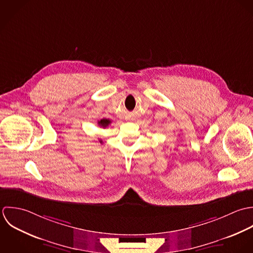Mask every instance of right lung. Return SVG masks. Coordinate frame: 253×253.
<instances>
[{
    "label": "right lung",
    "mask_w": 253,
    "mask_h": 253,
    "mask_svg": "<svg viewBox=\"0 0 253 253\" xmlns=\"http://www.w3.org/2000/svg\"><path fill=\"white\" fill-rule=\"evenodd\" d=\"M111 123V120H109V119H106V118H102L101 121H99L98 122V124L102 127V128H105V127H107L109 124ZM101 143H102V141H100Z\"/></svg>",
    "instance_id": "obj_1"
}]
</instances>
